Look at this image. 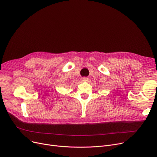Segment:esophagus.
I'll return each mask as SVG.
<instances>
[{
	"instance_id": "1",
	"label": "esophagus",
	"mask_w": 157,
	"mask_h": 157,
	"mask_svg": "<svg viewBox=\"0 0 157 157\" xmlns=\"http://www.w3.org/2000/svg\"><path fill=\"white\" fill-rule=\"evenodd\" d=\"M89 80V79L87 78V77H83V78H82V81H88Z\"/></svg>"
}]
</instances>
